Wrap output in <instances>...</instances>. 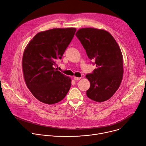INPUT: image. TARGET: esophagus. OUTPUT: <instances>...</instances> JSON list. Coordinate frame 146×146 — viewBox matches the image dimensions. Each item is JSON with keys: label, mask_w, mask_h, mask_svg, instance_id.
Wrapping results in <instances>:
<instances>
[{"label": "esophagus", "mask_w": 146, "mask_h": 146, "mask_svg": "<svg viewBox=\"0 0 146 146\" xmlns=\"http://www.w3.org/2000/svg\"><path fill=\"white\" fill-rule=\"evenodd\" d=\"M74 78V80H78L80 79H81V77H76V76H75Z\"/></svg>", "instance_id": "obj_1"}]
</instances>
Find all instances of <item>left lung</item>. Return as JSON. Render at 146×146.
Instances as JSON below:
<instances>
[{
	"instance_id": "1",
	"label": "left lung",
	"mask_w": 146,
	"mask_h": 146,
	"mask_svg": "<svg viewBox=\"0 0 146 146\" xmlns=\"http://www.w3.org/2000/svg\"><path fill=\"white\" fill-rule=\"evenodd\" d=\"M75 35L97 67L92 74L86 75L90 82L86 95L97 102L105 101L117 90L123 79V60L120 48L111 34L103 29L82 28Z\"/></svg>"
}]
</instances>
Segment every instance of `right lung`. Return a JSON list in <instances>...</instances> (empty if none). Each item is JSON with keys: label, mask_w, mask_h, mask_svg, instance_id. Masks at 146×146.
<instances>
[{"label": "right lung", "mask_w": 146, "mask_h": 146, "mask_svg": "<svg viewBox=\"0 0 146 146\" xmlns=\"http://www.w3.org/2000/svg\"><path fill=\"white\" fill-rule=\"evenodd\" d=\"M75 28H55L37 33L26 47L22 58L24 79L28 89L40 102L54 104L68 93L71 79L57 68L72 40Z\"/></svg>", "instance_id": "obj_1"}]
</instances>
